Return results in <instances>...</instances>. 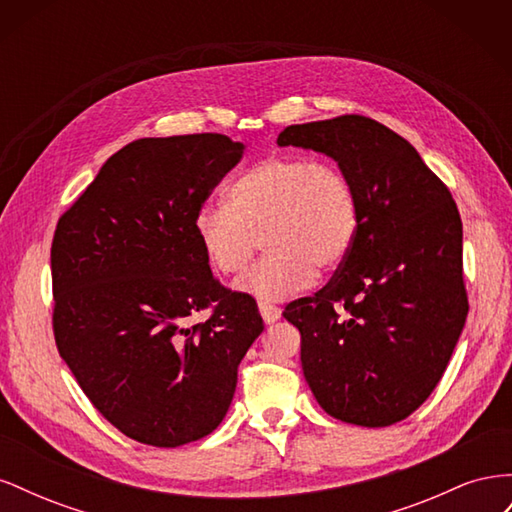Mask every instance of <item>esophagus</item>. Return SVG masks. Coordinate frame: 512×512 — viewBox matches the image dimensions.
<instances>
[{"label":"esophagus","mask_w":512,"mask_h":512,"mask_svg":"<svg viewBox=\"0 0 512 512\" xmlns=\"http://www.w3.org/2000/svg\"><path fill=\"white\" fill-rule=\"evenodd\" d=\"M258 309H260L262 320H265L267 324H273L282 318V309L271 305V303H258Z\"/></svg>","instance_id":"1"}]
</instances>
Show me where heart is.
<instances>
[{
	"mask_svg": "<svg viewBox=\"0 0 512 512\" xmlns=\"http://www.w3.org/2000/svg\"><path fill=\"white\" fill-rule=\"evenodd\" d=\"M359 209L348 177L331 162L277 156L232 179L226 203L196 211L194 232L209 265L224 277L250 267L262 239L267 258L243 288L260 301H280L337 271L348 258Z\"/></svg>",
	"mask_w": 512,
	"mask_h": 512,
	"instance_id": "1",
	"label": "heart"
}]
</instances>
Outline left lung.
I'll list each match as a JSON object with an SVG mask.
<instances>
[{
  "label": "left lung",
  "mask_w": 512,
  "mask_h": 512,
  "mask_svg": "<svg viewBox=\"0 0 512 512\" xmlns=\"http://www.w3.org/2000/svg\"><path fill=\"white\" fill-rule=\"evenodd\" d=\"M277 145L335 160L359 209L333 280L284 309L301 333L303 376L339 421H404L436 389L468 316L455 200L406 138L369 117L288 126Z\"/></svg>",
  "instance_id": "left-lung-1"
}]
</instances>
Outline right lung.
Returning a JSON list of instances; mask_svg holds the SVG:
<instances>
[{"label": "right lung", "instance_id": "obj_1", "mask_svg": "<svg viewBox=\"0 0 512 512\" xmlns=\"http://www.w3.org/2000/svg\"><path fill=\"white\" fill-rule=\"evenodd\" d=\"M224 134L138 138L61 215L53 331L91 404L128 438L175 448L209 436L265 329L256 301L215 280L194 218L243 156ZM212 307L194 328L187 318Z\"/></svg>", "mask_w": 512, "mask_h": 512}]
</instances>
